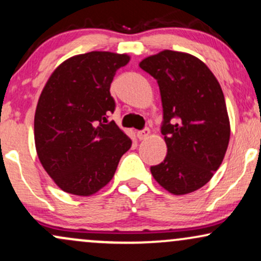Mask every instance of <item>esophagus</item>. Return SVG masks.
<instances>
[{"label":"esophagus","mask_w":261,"mask_h":261,"mask_svg":"<svg viewBox=\"0 0 261 261\" xmlns=\"http://www.w3.org/2000/svg\"><path fill=\"white\" fill-rule=\"evenodd\" d=\"M149 135H151V131H149V128H143V130L137 131V133H136V136H137V139H139V140H146L149 136Z\"/></svg>","instance_id":"esophagus-1"}]
</instances>
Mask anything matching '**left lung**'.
<instances>
[{
    "label": "left lung",
    "instance_id": "obj_1",
    "mask_svg": "<svg viewBox=\"0 0 261 261\" xmlns=\"http://www.w3.org/2000/svg\"><path fill=\"white\" fill-rule=\"evenodd\" d=\"M160 86L166 158L151 167L161 187L185 195L210 181L220 168L230 126L220 83L201 60L164 50L140 62Z\"/></svg>",
    "mask_w": 261,
    "mask_h": 261
}]
</instances>
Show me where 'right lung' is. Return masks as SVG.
Wrapping results in <instances>:
<instances>
[{
    "mask_svg": "<svg viewBox=\"0 0 261 261\" xmlns=\"http://www.w3.org/2000/svg\"><path fill=\"white\" fill-rule=\"evenodd\" d=\"M126 54L91 51L62 62L47 80L34 116L39 161L56 185L68 194L89 196L113 179L131 140L108 115L116 71Z\"/></svg>",
    "mask_w": 261,
    "mask_h": 261,
    "instance_id": "obj_1",
    "label": "right lung"
}]
</instances>
